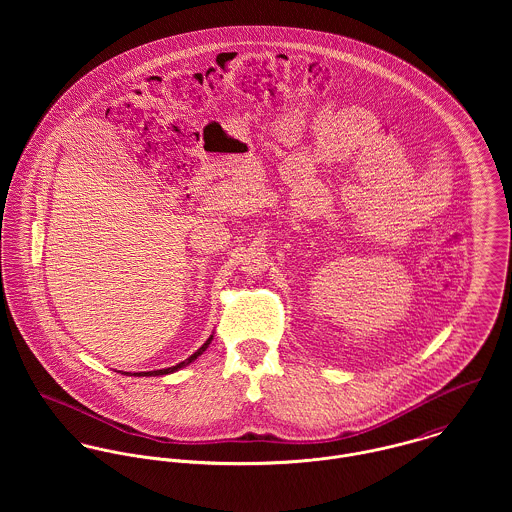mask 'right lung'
Segmentation results:
<instances>
[{
  "mask_svg": "<svg viewBox=\"0 0 512 512\" xmlns=\"http://www.w3.org/2000/svg\"><path fill=\"white\" fill-rule=\"evenodd\" d=\"M211 341H213V335L189 357V359H185L183 363H179V365L169 366V368H159V370H147V372H122V374H130V376H163V374H173V372H177V370H181V368H185V366L191 365V363H195L207 349H209V345H211Z\"/></svg>",
  "mask_w": 512,
  "mask_h": 512,
  "instance_id": "right-lung-1",
  "label": "right lung"
}]
</instances>
